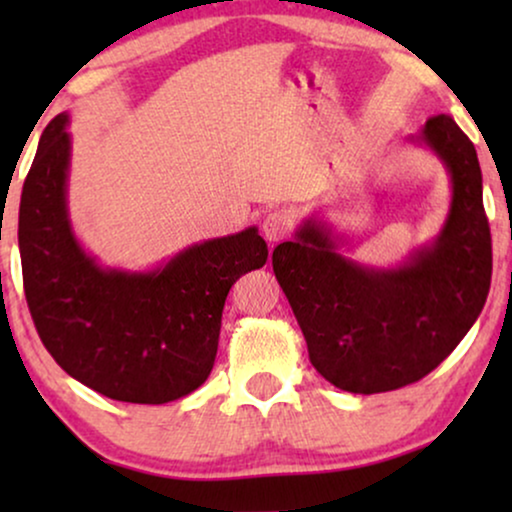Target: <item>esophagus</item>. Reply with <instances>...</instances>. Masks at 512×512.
<instances>
[{"mask_svg": "<svg viewBox=\"0 0 512 512\" xmlns=\"http://www.w3.org/2000/svg\"><path fill=\"white\" fill-rule=\"evenodd\" d=\"M261 230H263V237L268 242L284 240V237L291 233V216L286 214L284 209H275V212L265 214Z\"/></svg>", "mask_w": 512, "mask_h": 512, "instance_id": "obj_1", "label": "esophagus"}]
</instances>
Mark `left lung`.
<instances>
[{"label":"left lung","instance_id":"obj_1","mask_svg":"<svg viewBox=\"0 0 512 512\" xmlns=\"http://www.w3.org/2000/svg\"><path fill=\"white\" fill-rule=\"evenodd\" d=\"M412 142L438 153L452 181L447 221L431 247L398 268L349 261L317 221L272 251L317 373L342 391L380 394L438 368L485 307L492 235L478 153L450 116H431Z\"/></svg>","mask_w":512,"mask_h":512}]
</instances>
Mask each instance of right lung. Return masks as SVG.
Returning a JSON list of instances; mask_svg holds the SVG:
<instances>
[{
  "label": "right lung",
  "mask_w": 512,
  "mask_h": 512,
  "mask_svg": "<svg viewBox=\"0 0 512 512\" xmlns=\"http://www.w3.org/2000/svg\"><path fill=\"white\" fill-rule=\"evenodd\" d=\"M67 123L58 114L46 125L20 195L18 247L32 321L55 363L97 394L177 401L212 373L230 286L263 268L268 244L247 228L193 244L151 272L100 268L69 223Z\"/></svg>",
  "instance_id": "right-lung-1"
}]
</instances>
